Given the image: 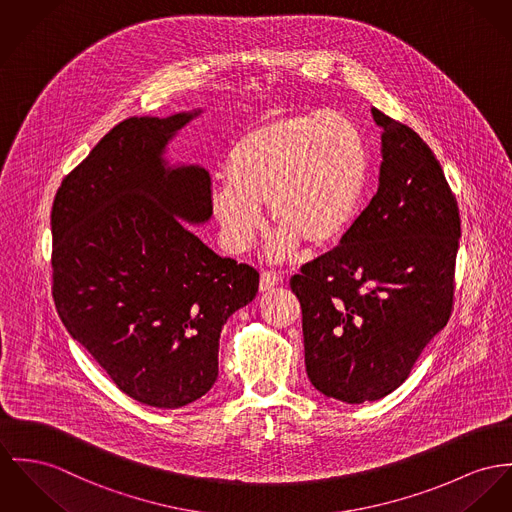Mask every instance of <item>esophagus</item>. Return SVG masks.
<instances>
[{
	"label": "esophagus",
	"mask_w": 512,
	"mask_h": 512,
	"mask_svg": "<svg viewBox=\"0 0 512 512\" xmlns=\"http://www.w3.org/2000/svg\"><path fill=\"white\" fill-rule=\"evenodd\" d=\"M280 282H282V278L273 273V271H263L261 273V280H259V288H261V292H267V290L278 286Z\"/></svg>",
	"instance_id": "1"
}]
</instances>
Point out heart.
I'll return each mask as SVG.
<instances>
[{
	"instance_id": "b5f03b06",
	"label": "heart",
	"mask_w": 512,
	"mask_h": 512,
	"mask_svg": "<svg viewBox=\"0 0 512 512\" xmlns=\"http://www.w3.org/2000/svg\"><path fill=\"white\" fill-rule=\"evenodd\" d=\"M360 126L339 111L284 115L241 134L224 163L226 185L210 195L224 245L241 253L263 230L269 204L280 228L271 255L292 257L300 243L331 247L349 232L368 183Z\"/></svg>"
}]
</instances>
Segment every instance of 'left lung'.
I'll return each mask as SVG.
<instances>
[{
  "label": "left lung",
  "mask_w": 512,
  "mask_h": 512,
  "mask_svg": "<svg viewBox=\"0 0 512 512\" xmlns=\"http://www.w3.org/2000/svg\"><path fill=\"white\" fill-rule=\"evenodd\" d=\"M382 128L380 185L341 243L300 269L306 372L345 403L399 388L454 304L460 210L433 150L372 109Z\"/></svg>",
  "instance_id": "obj_1"
}]
</instances>
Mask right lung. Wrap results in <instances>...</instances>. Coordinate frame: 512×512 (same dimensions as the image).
<instances>
[{
  "instance_id": "obj_1",
  "label": "right lung",
  "mask_w": 512,
  "mask_h": 512,
  "mask_svg": "<svg viewBox=\"0 0 512 512\" xmlns=\"http://www.w3.org/2000/svg\"><path fill=\"white\" fill-rule=\"evenodd\" d=\"M200 113L122 120L64 177L52 204V296L68 333L132 399L177 409L218 378L220 331L259 273L216 255L210 175L169 167V140Z\"/></svg>"
}]
</instances>
